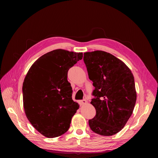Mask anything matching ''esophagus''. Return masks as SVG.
<instances>
[{"mask_svg":"<svg viewBox=\"0 0 158 158\" xmlns=\"http://www.w3.org/2000/svg\"><path fill=\"white\" fill-rule=\"evenodd\" d=\"M79 103H80L81 105H84V104H85L87 103V101L86 100H85V99H83V100L79 102Z\"/></svg>","mask_w":158,"mask_h":158,"instance_id":"esophagus-1","label":"esophagus"}]
</instances>
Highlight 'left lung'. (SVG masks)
<instances>
[{
    "mask_svg": "<svg viewBox=\"0 0 158 158\" xmlns=\"http://www.w3.org/2000/svg\"><path fill=\"white\" fill-rule=\"evenodd\" d=\"M84 61L95 87L91 104L96 114L89 120V127L101 136L116 134L127 123L136 104L133 74L122 60L102 51L85 52Z\"/></svg>",
    "mask_w": 158,
    "mask_h": 158,
    "instance_id": "obj_1",
    "label": "left lung"
}]
</instances>
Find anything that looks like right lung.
Instances as JSON below:
<instances>
[{
  "label": "right lung",
  "instance_id": "right-lung-1",
  "mask_svg": "<svg viewBox=\"0 0 158 158\" xmlns=\"http://www.w3.org/2000/svg\"><path fill=\"white\" fill-rule=\"evenodd\" d=\"M82 57V52L54 50L35 60L26 74L22 86L25 113L45 137L56 138L66 132L79 107L72 99L67 72Z\"/></svg>",
  "mask_w": 158,
  "mask_h": 158
}]
</instances>
